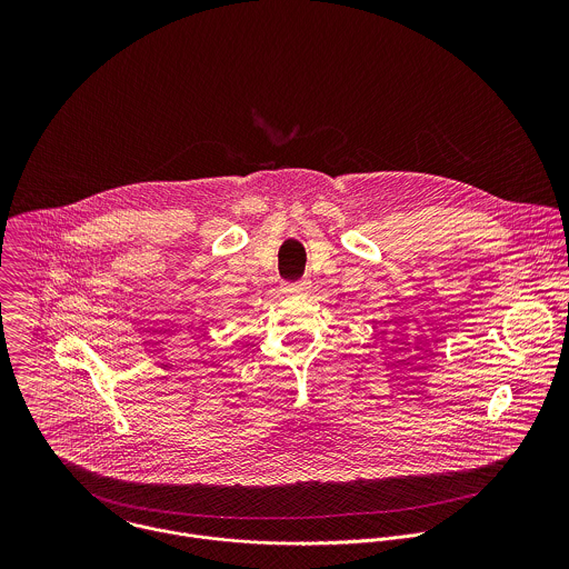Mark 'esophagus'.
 I'll return each instance as SVG.
<instances>
[{
  "mask_svg": "<svg viewBox=\"0 0 569 569\" xmlns=\"http://www.w3.org/2000/svg\"><path fill=\"white\" fill-rule=\"evenodd\" d=\"M309 289V282L307 280H302V282H296V284H289L287 287V291L289 293H305Z\"/></svg>",
  "mask_w": 569,
  "mask_h": 569,
  "instance_id": "esophagus-1",
  "label": "esophagus"
}]
</instances>
